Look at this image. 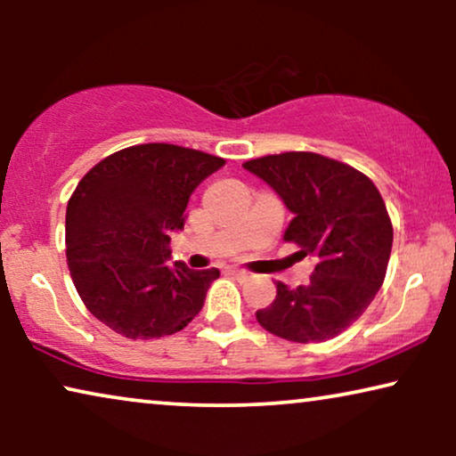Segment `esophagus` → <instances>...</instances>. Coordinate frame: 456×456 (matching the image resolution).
Listing matches in <instances>:
<instances>
[{"instance_id": "obj_1", "label": "esophagus", "mask_w": 456, "mask_h": 456, "mask_svg": "<svg viewBox=\"0 0 456 456\" xmlns=\"http://www.w3.org/2000/svg\"><path fill=\"white\" fill-rule=\"evenodd\" d=\"M228 272L234 273V276H239V278H245L247 276V272L240 270V267H228Z\"/></svg>"}]
</instances>
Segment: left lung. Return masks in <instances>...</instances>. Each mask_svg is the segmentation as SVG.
<instances>
[{"label":"left lung","mask_w":456,"mask_h":456,"mask_svg":"<svg viewBox=\"0 0 456 456\" xmlns=\"http://www.w3.org/2000/svg\"><path fill=\"white\" fill-rule=\"evenodd\" d=\"M270 184L292 214L284 240L315 257L309 282L259 309L267 332L292 342L334 338L363 315L384 282L392 224L384 199L365 174L320 153L289 151L242 164Z\"/></svg>","instance_id":"left-lung-1"}]
</instances>
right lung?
<instances>
[{
    "mask_svg": "<svg viewBox=\"0 0 456 456\" xmlns=\"http://www.w3.org/2000/svg\"><path fill=\"white\" fill-rule=\"evenodd\" d=\"M222 158L167 142L122 149L80 180L66 209V259L86 309L133 340L176 334L201 311L217 267L170 261L192 191Z\"/></svg>",
    "mask_w": 456,
    "mask_h": 456,
    "instance_id": "add662e5",
    "label": "right lung"
}]
</instances>
